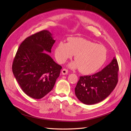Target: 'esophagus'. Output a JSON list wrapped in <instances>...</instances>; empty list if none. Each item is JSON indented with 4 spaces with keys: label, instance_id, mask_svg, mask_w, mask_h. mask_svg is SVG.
<instances>
[{
    "label": "esophagus",
    "instance_id": "esophagus-1",
    "mask_svg": "<svg viewBox=\"0 0 131 131\" xmlns=\"http://www.w3.org/2000/svg\"><path fill=\"white\" fill-rule=\"evenodd\" d=\"M68 73V70H67V69L66 68H64L62 70V73L63 75H66V74H67Z\"/></svg>",
    "mask_w": 131,
    "mask_h": 131
}]
</instances>
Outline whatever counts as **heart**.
<instances>
[{"instance_id":"b5f03b06","label":"heart","mask_w":131,"mask_h":131,"mask_svg":"<svg viewBox=\"0 0 131 131\" xmlns=\"http://www.w3.org/2000/svg\"><path fill=\"white\" fill-rule=\"evenodd\" d=\"M73 54L76 62L71 63V68H78L82 73L89 74L104 64L107 51L103 45L81 38H69L68 43L60 41L55 47L54 56L60 64L72 58Z\"/></svg>"}]
</instances>
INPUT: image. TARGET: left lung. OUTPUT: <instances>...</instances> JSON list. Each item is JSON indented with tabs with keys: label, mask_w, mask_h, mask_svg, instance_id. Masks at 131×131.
I'll use <instances>...</instances> for the list:
<instances>
[{
	"label": "left lung",
	"mask_w": 131,
	"mask_h": 131,
	"mask_svg": "<svg viewBox=\"0 0 131 131\" xmlns=\"http://www.w3.org/2000/svg\"><path fill=\"white\" fill-rule=\"evenodd\" d=\"M119 68L114 57L109 64L100 72L81 76L75 88V95L83 103L92 105L104 100L115 88Z\"/></svg>",
	"instance_id": "8db88e82"
}]
</instances>
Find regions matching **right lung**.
Instances as JSON below:
<instances>
[{
	"instance_id": "add662e5",
	"label": "right lung",
	"mask_w": 131,
	"mask_h": 131,
	"mask_svg": "<svg viewBox=\"0 0 131 131\" xmlns=\"http://www.w3.org/2000/svg\"><path fill=\"white\" fill-rule=\"evenodd\" d=\"M55 40L46 30L25 39L14 59L12 69L22 91L27 96L40 99L52 90L62 67L43 50L51 52Z\"/></svg>"
}]
</instances>
